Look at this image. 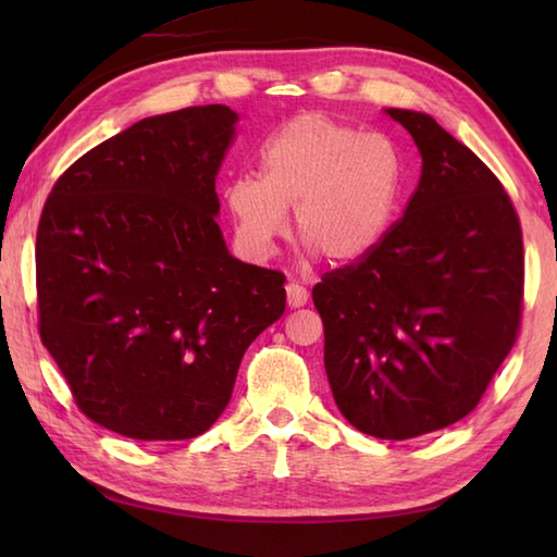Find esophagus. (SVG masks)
I'll return each instance as SVG.
<instances>
[{"instance_id": "34e87169", "label": "esophagus", "mask_w": 557, "mask_h": 557, "mask_svg": "<svg viewBox=\"0 0 557 557\" xmlns=\"http://www.w3.org/2000/svg\"><path fill=\"white\" fill-rule=\"evenodd\" d=\"M306 301H309V292H306V287H301L299 282H289V285H287V304L292 306V309H299V306H304Z\"/></svg>"}]
</instances>
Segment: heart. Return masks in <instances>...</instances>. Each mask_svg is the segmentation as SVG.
<instances>
[{"label": "heart", "instance_id": "b5f03b06", "mask_svg": "<svg viewBox=\"0 0 557 557\" xmlns=\"http://www.w3.org/2000/svg\"><path fill=\"white\" fill-rule=\"evenodd\" d=\"M401 186L397 146L309 112L280 126L258 150V176L239 174L224 200L248 253L265 256L287 227L330 263H354L383 242Z\"/></svg>", "mask_w": 557, "mask_h": 557}]
</instances>
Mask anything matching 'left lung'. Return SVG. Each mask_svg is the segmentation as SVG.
<instances>
[{"label": "left lung", "instance_id": "obj_1", "mask_svg": "<svg viewBox=\"0 0 557 557\" xmlns=\"http://www.w3.org/2000/svg\"><path fill=\"white\" fill-rule=\"evenodd\" d=\"M387 114L421 152L409 206L373 251L313 287L325 373L345 419L383 441L474 411L519 335L522 227L486 164L433 116Z\"/></svg>", "mask_w": 557, "mask_h": 557}]
</instances>
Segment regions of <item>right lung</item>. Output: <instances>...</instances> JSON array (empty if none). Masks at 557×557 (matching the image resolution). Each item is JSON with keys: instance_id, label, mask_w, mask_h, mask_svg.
<instances>
[{"instance_id": "1", "label": "right lung", "mask_w": 557, "mask_h": 557, "mask_svg": "<svg viewBox=\"0 0 557 557\" xmlns=\"http://www.w3.org/2000/svg\"><path fill=\"white\" fill-rule=\"evenodd\" d=\"M239 116L203 104L88 150L47 196L40 339L76 407L134 441H186L230 405L248 345L285 313V275L236 260L215 176Z\"/></svg>"}]
</instances>
